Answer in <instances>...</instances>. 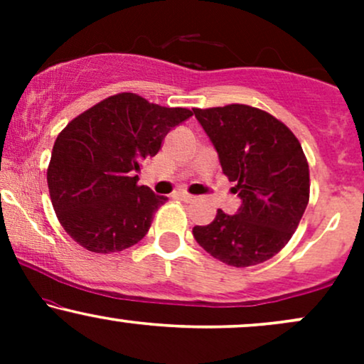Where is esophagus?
<instances>
[{
  "label": "esophagus",
  "mask_w": 364,
  "mask_h": 364,
  "mask_svg": "<svg viewBox=\"0 0 364 364\" xmlns=\"http://www.w3.org/2000/svg\"><path fill=\"white\" fill-rule=\"evenodd\" d=\"M178 198H181L183 202H193V196L185 193V191H181V193H178Z\"/></svg>",
  "instance_id": "esophagus-1"
}]
</instances>
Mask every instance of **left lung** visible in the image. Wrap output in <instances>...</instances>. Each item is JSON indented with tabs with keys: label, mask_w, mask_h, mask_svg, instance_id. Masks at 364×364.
<instances>
[{
	"label": "left lung",
	"mask_w": 364,
	"mask_h": 364,
	"mask_svg": "<svg viewBox=\"0 0 364 364\" xmlns=\"http://www.w3.org/2000/svg\"><path fill=\"white\" fill-rule=\"evenodd\" d=\"M241 198L235 215L219 208L195 225L196 243L217 260L252 267L269 260L294 235L310 200V169L301 144L269 112L245 104L193 109Z\"/></svg>",
	"instance_id": "1"
}]
</instances>
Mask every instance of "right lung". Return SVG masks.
<instances>
[{"label":"right lung","instance_id":"1","mask_svg":"<svg viewBox=\"0 0 364 364\" xmlns=\"http://www.w3.org/2000/svg\"><path fill=\"white\" fill-rule=\"evenodd\" d=\"M191 114L123 92L66 124L54 141L48 186L58 220L78 245L114 253L147 235L168 196L139 185L141 162Z\"/></svg>","mask_w":364,"mask_h":364}]
</instances>
